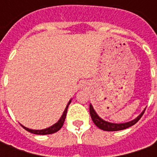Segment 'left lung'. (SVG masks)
I'll use <instances>...</instances> for the list:
<instances>
[{"instance_id":"1","label":"left lung","mask_w":157,"mask_h":157,"mask_svg":"<svg viewBox=\"0 0 157 157\" xmlns=\"http://www.w3.org/2000/svg\"><path fill=\"white\" fill-rule=\"evenodd\" d=\"M144 113H145V110L137 118H135L132 121L123 123V124H113V123H109V122L105 121L102 118H100L97 114V113L95 112V110L93 109L92 104H90V114H91V118H92V121L99 128H101L102 130H105V131H118V130H122V129H125V128H128V127H130L132 125L136 124L140 120V118H141L142 115L144 114Z\"/></svg>"}]
</instances>
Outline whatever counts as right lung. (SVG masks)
<instances>
[{"mask_svg":"<svg viewBox=\"0 0 157 157\" xmlns=\"http://www.w3.org/2000/svg\"><path fill=\"white\" fill-rule=\"evenodd\" d=\"M71 102V100H70V102H68V104L66 106V108H65V111L63 113V114L59 118V120L56 124H55L54 125H52L50 127H48L47 128H44V129H40V130H35V129H30L29 128H26L24 127L23 125H22V127L23 128H25L27 131L30 132V133H32V134H35V135H50V134H54L55 132L59 131L61 127L64 124V122H65V117H66V113H67V109H68V107L70 105V103Z\"/></svg>","mask_w":157,"mask_h":157,"instance_id":"add662e5","label":"right lung"}]
</instances>
